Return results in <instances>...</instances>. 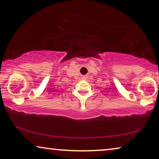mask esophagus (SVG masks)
<instances>
[{"label": "esophagus", "mask_w": 159, "mask_h": 159, "mask_svg": "<svg viewBox=\"0 0 159 159\" xmlns=\"http://www.w3.org/2000/svg\"><path fill=\"white\" fill-rule=\"evenodd\" d=\"M82 79H83V80H86V79H87V76H82Z\"/></svg>", "instance_id": "1"}]
</instances>
